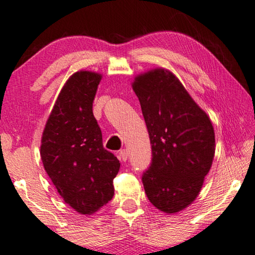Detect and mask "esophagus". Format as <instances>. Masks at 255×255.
Listing matches in <instances>:
<instances>
[{
    "label": "esophagus",
    "mask_w": 255,
    "mask_h": 255,
    "mask_svg": "<svg viewBox=\"0 0 255 255\" xmlns=\"http://www.w3.org/2000/svg\"><path fill=\"white\" fill-rule=\"evenodd\" d=\"M120 158L123 160V162H125V160H128V151L127 149H121L120 150Z\"/></svg>",
    "instance_id": "esophagus-1"
}]
</instances>
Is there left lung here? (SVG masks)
Segmentation results:
<instances>
[{
  "label": "left lung",
  "mask_w": 255,
  "mask_h": 255,
  "mask_svg": "<svg viewBox=\"0 0 255 255\" xmlns=\"http://www.w3.org/2000/svg\"><path fill=\"white\" fill-rule=\"evenodd\" d=\"M149 133L151 163L142 183L159 211L177 213L202 189L215 152L213 125L170 70L156 68L132 83Z\"/></svg>",
  "instance_id": "8db88e82"
}]
</instances>
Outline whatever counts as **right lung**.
I'll list each match as a JSON object with an SVG mask.
<instances>
[{
	"mask_svg": "<svg viewBox=\"0 0 255 255\" xmlns=\"http://www.w3.org/2000/svg\"><path fill=\"white\" fill-rule=\"evenodd\" d=\"M100 74L80 70L61 89L42 135L41 158L58 193L72 209L92 214L114 196L120 160L103 146L92 104Z\"/></svg>",
	"mask_w": 255,
	"mask_h": 255,
	"instance_id": "obj_1",
	"label": "right lung"
}]
</instances>
